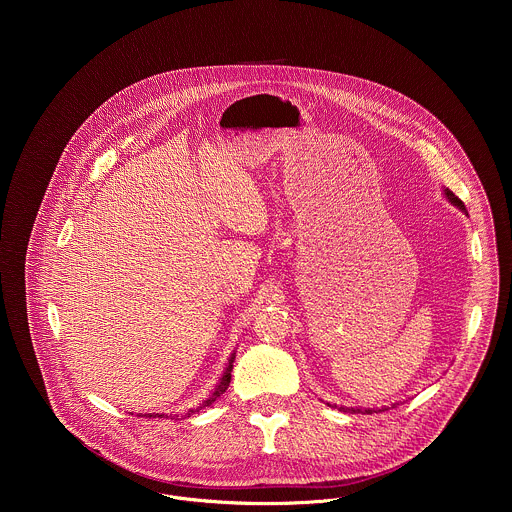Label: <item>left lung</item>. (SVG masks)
<instances>
[{"mask_svg": "<svg viewBox=\"0 0 512 512\" xmlns=\"http://www.w3.org/2000/svg\"><path fill=\"white\" fill-rule=\"evenodd\" d=\"M445 197L449 199V203H451V205H455L457 209H461L463 213H467V211H465V205L461 203V199H457V197H455V195H453L449 189H445ZM341 410H349V412H361L359 408H341ZM365 412L366 414H370V412H374V410H365Z\"/></svg>", "mask_w": 512, "mask_h": 512, "instance_id": "left-lung-1", "label": "left lung"}]
</instances>
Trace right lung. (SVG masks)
Instances as JSON below:
<instances>
[{"mask_svg": "<svg viewBox=\"0 0 512 512\" xmlns=\"http://www.w3.org/2000/svg\"><path fill=\"white\" fill-rule=\"evenodd\" d=\"M234 357H236V353H232L230 355V359H228V366H226V370H224V374H222V378L219 380V384H217V388H215V392L197 408V410H189V414L187 416H191V414H195V412H199L201 408H205V406H211L217 398H219L220 394H224L226 392V388H228V384H230V372H232V363H234ZM163 414H147V418H161Z\"/></svg>", "mask_w": 512, "mask_h": 512, "instance_id": "right-lung-1", "label": "right lung"}]
</instances>
